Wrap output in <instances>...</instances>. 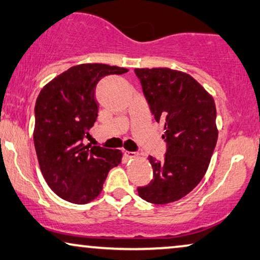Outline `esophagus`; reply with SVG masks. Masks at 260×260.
Segmentation results:
<instances>
[{
    "instance_id": "obj_1",
    "label": "esophagus",
    "mask_w": 260,
    "mask_h": 260,
    "mask_svg": "<svg viewBox=\"0 0 260 260\" xmlns=\"http://www.w3.org/2000/svg\"><path fill=\"white\" fill-rule=\"evenodd\" d=\"M123 154H125L126 158L132 159V158H135V156H138V154L135 152H129V151H123Z\"/></svg>"
}]
</instances>
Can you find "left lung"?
I'll use <instances>...</instances> for the list:
<instances>
[{"mask_svg": "<svg viewBox=\"0 0 260 260\" xmlns=\"http://www.w3.org/2000/svg\"><path fill=\"white\" fill-rule=\"evenodd\" d=\"M156 122L165 123L162 161L149 155L153 179L138 187L146 202H177L199 184L218 139L213 98L186 73L170 68L134 69Z\"/></svg>", "mask_w": 260, "mask_h": 260, "instance_id": "8db88e82", "label": "left lung"}]
</instances>
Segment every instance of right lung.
<instances>
[{"mask_svg": "<svg viewBox=\"0 0 260 260\" xmlns=\"http://www.w3.org/2000/svg\"><path fill=\"white\" fill-rule=\"evenodd\" d=\"M128 69L102 63L74 66L40 92L35 105L34 145L47 184L73 204L92 202L108 172L121 162L120 149L85 145L96 121L95 87L106 75Z\"/></svg>", "mask_w": 260, "mask_h": 260, "instance_id": "right-lung-1", "label": "right lung"}]
</instances>
